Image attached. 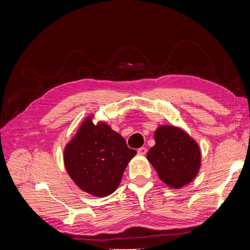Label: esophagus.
<instances>
[{"label":"esophagus","instance_id":"esophagus-1","mask_svg":"<svg viewBox=\"0 0 250 250\" xmlns=\"http://www.w3.org/2000/svg\"><path fill=\"white\" fill-rule=\"evenodd\" d=\"M138 153L141 155H145L147 153V148L146 147H141L138 149Z\"/></svg>","mask_w":250,"mask_h":250}]
</instances>
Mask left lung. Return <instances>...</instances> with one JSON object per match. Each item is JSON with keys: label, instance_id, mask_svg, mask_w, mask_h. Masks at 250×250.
Wrapping results in <instances>:
<instances>
[{"label": "left lung", "instance_id": "obj_1", "mask_svg": "<svg viewBox=\"0 0 250 250\" xmlns=\"http://www.w3.org/2000/svg\"><path fill=\"white\" fill-rule=\"evenodd\" d=\"M155 145L147 158L166 185L179 188L197 175L200 167V150L195 141L177 127L157 128Z\"/></svg>", "mask_w": 250, "mask_h": 250}]
</instances>
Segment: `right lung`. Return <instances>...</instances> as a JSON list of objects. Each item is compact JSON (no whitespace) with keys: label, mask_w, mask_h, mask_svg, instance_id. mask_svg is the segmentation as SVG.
Returning a JSON list of instances; mask_svg holds the SVG:
<instances>
[{"label":"right lung","mask_w":250,"mask_h":250,"mask_svg":"<svg viewBox=\"0 0 250 250\" xmlns=\"http://www.w3.org/2000/svg\"><path fill=\"white\" fill-rule=\"evenodd\" d=\"M137 151L111 128L88 118L64 150L65 168L81 190L97 197L110 195L120 185Z\"/></svg>","instance_id":"obj_1"}]
</instances>
